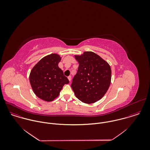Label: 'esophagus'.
<instances>
[{
	"instance_id": "34e87169",
	"label": "esophagus",
	"mask_w": 150,
	"mask_h": 150,
	"mask_svg": "<svg viewBox=\"0 0 150 150\" xmlns=\"http://www.w3.org/2000/svg\"><path fill=\"white\" fill-rule=\"evenodd\" d=\"M67 79H68V80L70 81H71V76H68V77H67Z\"/></svg>"
}]
</instances>
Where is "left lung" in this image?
Returning <instances> with one entry per match:
<instances>
[{
    "instance_id": "obj_1",
    "label": "left lung",
    "mask_w": 150,
    "mask_h": 150,
    "mask_svg": "<svg viewBox=\"0 0 150 150\" xmlns=\"http://www.w3.org/2000/svg\"><path fill=\"white\" fill-rule=\"evenodd\" d=\"M79 66L71 87L77 98L91 104L101 99L107 92L111 79L109 64L91 51L74 55Z\"/></svg>"
}]
</instances>
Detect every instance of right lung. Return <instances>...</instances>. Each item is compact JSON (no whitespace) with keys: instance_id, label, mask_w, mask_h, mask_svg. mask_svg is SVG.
I'll list each match as a JSON object with an SVG mask.
<instances>
[{"instance_id":"obj_1","label":"right lung","mask_w":150,"mask_h":150,"mask_svg":"<svg viewBox=\"0 0 150 150\" xmlns=\"http://www.w3.org/2000/svg\"><path fill=\"white\" fill-rule=\"evenodd\" d=\"M61 57L57 54L47 55L32 68L29 81L35 95L46 102L57 98L64 84L69 81L59 67Z\"/></svg>"}]
</instances>
